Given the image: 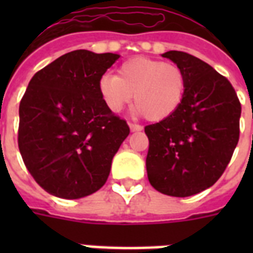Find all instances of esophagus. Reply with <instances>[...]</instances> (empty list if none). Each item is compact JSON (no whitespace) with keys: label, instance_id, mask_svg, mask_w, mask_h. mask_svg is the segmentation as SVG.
Returning a JSON list of instances; mask_svg holds the SVG:
<instances>
[{"label":"esophagus","instance_id":"obj_1","mask_svg":"<svg viewBox=\"0 0 253 253\" xmlns=\"http://www.w3.org/2000/svg\"><path fill=\"white\" fill-rule=\"evenodd\" d=\"M128 126H130V130L132 131V132H135V131L143 130V126H140V125H136V123H130Z\"/></svg>","mask_w":253,"mask_h":253}]
</instances>
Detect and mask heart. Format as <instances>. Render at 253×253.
Listing matches in <instances>:
<instances>
[{"label":"heart","mask_w":253,"mask_h":253,"mask_svg":"<svg viewBox=\"0 0 253 253\" xmlns=\"http://www.w3.org/2000/svg\"><path fill=\"white\" fill-rule=\"evenodd\" d=\"M185 90L186 76L178 65L146 57L125 61L118 76L103 75L98 81L99 94L109 110L119 113L134 98L135 113L152 122L176 113Z\"/></svg>","instance_id":"obj_1"}]
</instances>
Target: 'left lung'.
Returning <instances> with one entry per match:
<instances>
[{
	"label": "left lung",
	"instance_id": "obj_1",
	"mask_svg": "<svg viewBox=\"0 0 253 253\" xmlns=\"http://www.w3.org/2000/svg\"><path fill=\"white\" fill-rule=\"evenodd\" d=\"M163 57L184 71L186 90L176 113L144 127L147 174L158 192L189 197L223 174L239 142L242 106L231 83L208 63L181 51Z\"/></svg>",
	"mask_w": 253,
	"mask_h": 253
}]
</instances>
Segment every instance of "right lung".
Instances as JSON below:
<instances>
[{"label": "right lung", "instance_id": "1", "mask_svg": "<svg viewBox=\"0 0 253 253\" xmlns=\"http://www.w3.org/2000/svg\"><path fill=\"white\" fill-rule=\"evenodd\" d=\"M117 53L76 49L34 75L19 103L18 147L45 192L65 200L93 194L106 182L111 160L130 134L98 91Z\"/></svg>", "mask_w": 253, "mask_h": 253}]
</instances>
